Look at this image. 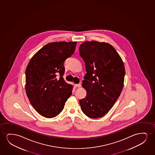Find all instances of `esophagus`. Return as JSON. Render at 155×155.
Masks as SVG:
<instances>
[{
  "label": "esophagus",
  "mask_w": 155,
  "mask_h": 155,
  "mask_svg": "<svg viewBox=\"0 0 155 155\" xmlns=\"http://www.w3.org/2000/svg\"><path fill=\"white\" fill-rule=\"evenodd\" d=\"M81 86V84H75V87H80Z\"/></svg>",
  "instance_id": "34e87169"
}]
</instances>
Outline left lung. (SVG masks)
<instances>
[{"instance_id": "obj_1", "label": "left lung", "mask_w": 155, "mask_h": 155, "mask_svg": "<svg viewBox=\"0 0 155 155\" xmlns=\"http://www.w3.org/2000/svg\"><path fill=\"white\" fill-rule=\"evenodd\" d=\"M79 50L87 72L82 83L87 95L79 104L87 117H101L109 112L121 94L125 67L119 53L107 43L86 41Z\"/></svg>"}]
</instances>
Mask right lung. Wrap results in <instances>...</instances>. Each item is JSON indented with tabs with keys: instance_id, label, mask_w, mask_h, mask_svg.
Listing matches in <instances>:
<instances>
[{
	"instance_id": "obj_1",
	"label": "right lung",
	"mask_w": 155,
	"mask_h": 155,
	"mask_svg": "<svg viewBox=\"0 0 155 155\" xmlns=\"http://www.w3.org/2000/svg\"><path fill=\"white\" fill-rule=\"evenodd\" d=\"M77 42L48 43L30 60L26 69V93L34 109L52 118L64 109L73 86L64 81V62L74 53Z\"/></svg>"
}]
</instances>
